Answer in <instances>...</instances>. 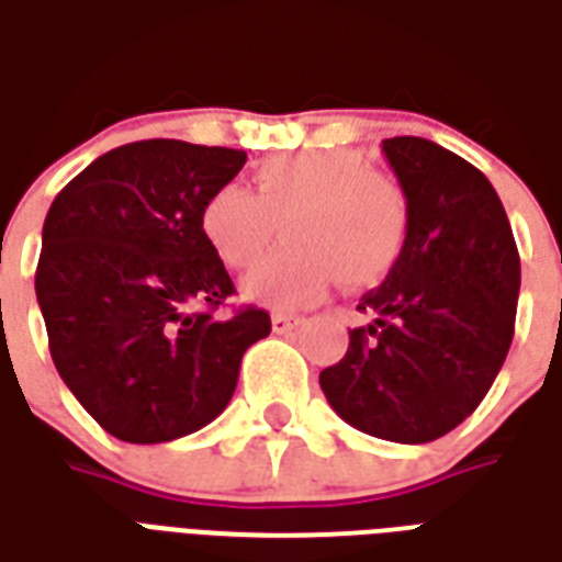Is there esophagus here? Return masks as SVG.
<instances>
[{"mask_svg":"<svg viewBox=\"0 0 562 562\" xmlns=\"http://www.w3.org/2000/svg\"><path fill=\"white\" fill-rule=\"evenodd\" d=\"M270 325H273L277 334H289V330H294L301 325V318L289 316V313H273V316H270Z\"/></svg>","mask_w":562,"mask_h":562,"instance_id":"1","label":"esophagus"}]
</instances>
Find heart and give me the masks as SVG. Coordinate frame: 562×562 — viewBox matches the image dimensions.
Returning <instances> with one entry per match:
<instances>
[{
    "instance_id": "obj_1",
    "label": "heart",
    "mask_w": 562,
    "mask_h": 562,
    "mask_svg": "<svg viewBox=\"0 0 562 562\" xmlns=\"http://www.w3.org/2000/svg\"><path fill=\"white\" fill-rule=\"evenodd\" d=\"M280 222L289 244L246 277L244 297L304 306L340 273L352 289L389 277L409 237V198L358 149H310L258 165L256 192L228 183L201 207V232L232 270L252 268Z\"/></svg>"
}]
</instances>
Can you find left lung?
I'll list each match as a JSON object with an SVG mask.
<instances>
[{
	"instance_id": "8db88e82",
	"label": "left lung",
	"mask_w": 562,
	"mask_h": 562,
	"mask_svg": "<svg viewBox=\"0 0 562 562\" xmlns=\"http://www.w3.org/2000/svg\"><path fill=\"white\" fill-rule=\"evenodd\" d=\"M409 198V237L361 297L340 364L322 370L330 409L361 434L434 442L475 413L515 334L520 258L491 180L424 138L382 140Z\"/></svg>"
}]
</instances>
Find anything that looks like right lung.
Returning <instances> with one entry per match:
<instances>
[{"instance_id": "1", "label": "right lung", "mask_w": 562, "mask_h": 562, "mask_svg": "<svg viewBox=\"0 0 562 562\" xmlns=\"http://www.w3.org/2000/svg\"><path fill=\"white\" fill-rule=\"evenodd\" d=\"M244 149L153 138L92 161L54 198L35 294L50 358L80 406L123 442H171L228 406L240 358L270 334L201 232V207Z\"/></svg>"}]
</instances>
